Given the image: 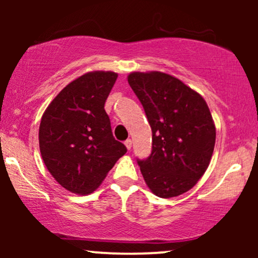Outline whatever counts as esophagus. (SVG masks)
Masks as SVG:
<instances>
[{"label":"esophagus","mask_w":258,"mask_h":258,"mask_svg":"<svg viewBox=\"0 0 258 258\" xmlns=\"http://www.w3.org/2000/svg\"><path fill=\"white\" fill-rule=\"evenodd\" d=\"M125 146H126L127 149L131 150V148H132V141H131V139H127V141H125Z\"/></svg>","instance_id":"obj_1"}]
</instances>
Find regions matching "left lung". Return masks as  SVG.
<instances>
[{
  "label": "left lung",
  "mask_w": 258,
  "mask_h": 258,
  "mask_svg": "<svg viewBox=\"0 0 258 258\" xmlns=\"http://www.w3.org/2000/svg\"><path fill=\"white\" fill-rule=\"evenodd\" d=\"M128 84L152 127V154L137 160L156 197H178L197 184L214 153L216 128L205 99L160 72L132 73Z\"/></svg>",
  "instance_id": "1"
}]
</instances>
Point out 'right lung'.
<instances>
[{
	"mask_svg": "<svg viewBox=\"0 0 258 258\" xmlns=\"http://www.w3.org/2000/svg\"><path fill=\"white\" fill-rule=\"evenodd\" d=\"M117 79L112 72L80 76L59 92L38 131L47 170L67 190L90 194L127 149L114 138L105 100Z\"/></svg>",
	"mask_w": 258,
	"mask_h": 258,
	"instance_id": "add662e5",
	"label": "right lung"
}]
</instances>
